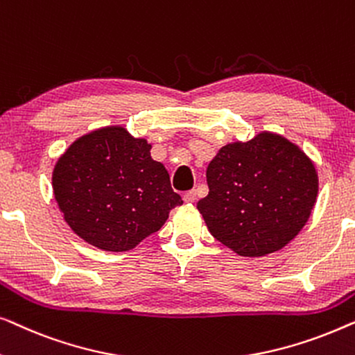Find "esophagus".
Masks as SVG:
<instances>
[{"label":"esophagus","mask_w":355,"mask_h":355,"mask_svg":"<svg viewBox=\"0 0 355 355\" xmlns=\"http://www.w3.org/2000/svg\"><path fill=\"white\" fill-rule=\"evenodd\" d=\"M196 200H197V192L196 191L184 193V202H186V203H193Z\"/></svg>","instance_id":"34e87169"}]
</instances>
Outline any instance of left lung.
<instances>
[{
    "mask_svg": "<svg viewBox=\"0 0 355 355\" xmlns=\"http://www.w3.org/2000/svg\"><path fill=\"white\" fill-rule=\"evenodd\" d=\"M197 208L216 241L242 257L283 249L307 223L318 196L313 163L297 145L261 132L223 147L207 168Z\"/></svg>",
    "mask_w": 355,
    "mask_h": 355,
    "instance_id": "obj_1",
    "label": "left lung"
}]
</instances>
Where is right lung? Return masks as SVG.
Masks as SVG:
<instances>
[{"label":"right lung","mask_w":355,"mask_h":355,"mask_svg":"<svg viewBox=\"0 0 355 355\" xmlns=\"http://www.w3.org/2000/svg\"><path fill=\"white\" fill-rule=\"evenodd\" d=\"M150 148L145 139L111 125L82 135L61 155L53 192L77 236L101 250H130L182 205Z\"/></svg>","instance_id":"right-lung-1"}]
</instances>
